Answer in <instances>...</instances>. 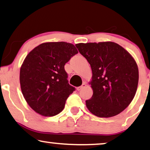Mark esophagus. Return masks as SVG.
Returning <instances> with one entry per match:
<instances>
[{"mask_svg": "<svg viewBox=\"0 0 150 150\" xmlns=\"http://www.w3.org/2000/svg\"><path fill=\"white\" fill-rule=\"evenodd\" d=\"M86 86H87V85H86V82H83V84H82V85H81V86H79V87H77V90H81V89H83V88H85Z\"/></svg>", "mask_w": 150, "mask_h": 150, "instance_id": "1", "label": "esophagus"}]
</instances>
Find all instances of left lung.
Here are the masks:
<instances>
[{"label":"left lung","mask_w":150,"mask_h":150,"mask_svg":"<svg viewBox=\"0 0 150 150\" xmlns=\"http://www.w3.org/2000/svg\"><path fill=\"white\" fill-rule=\"evenodd\" d=\"M89 62L92 98L86 101L92 114L110 117L124 111L135 96L139 81L136 61L122 46L111 41L75 45Z\"/></svg>","instance_id":"obj_1"}]
</instances>
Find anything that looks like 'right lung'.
Masks as SVG:
<instances>
[{
  "mask_svg": "<svg viewBox=\"0 0 150 150\" xmlns=\"http://www.w3.org/2000/svg\"><path fill=\"white\" fill-rule=\"evenodd\" d=\"M77 53L71 43L47 42L34 48L25 58L20 72L21 90L36 113L52 117L63 110L75 90L68 83L64 65Z\"/></svg>",
  "mask_w": 150,
  "mask_h": 150,
  "instance_id": "right-lung-1",
  "label": "right lung"
}]
</instances>
